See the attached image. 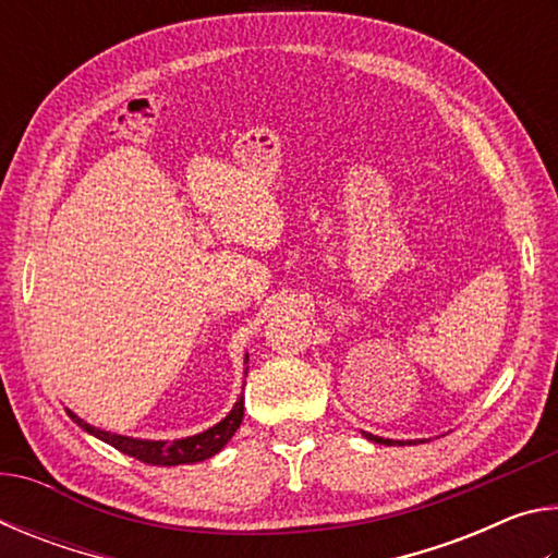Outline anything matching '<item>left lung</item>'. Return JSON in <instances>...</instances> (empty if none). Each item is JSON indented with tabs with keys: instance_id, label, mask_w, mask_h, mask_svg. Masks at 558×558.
Instances as JSON below:
<instances>
[{
	"instance_id": "left-lung-1",
	"label": "left lung",
	"mask_w": 558,
	"mask_h": 558,
	"mask_svg": "<svg viewBox=\"0 0 558 558\" xmlns=\"http://www.w3.org/2000/svg\"><path fill=\"white\" fill-rule=\"evenodd\" d=\"M364 438H369V440H374V442H381V446H403V440L379 438V436H372V433H364ZM405 442H413V440H405Z\"/></svg>"
}]
</instances>
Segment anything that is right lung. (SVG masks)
Returning a JSON list of instances; mask_svg holds the SVG:
<instances>
[{
	"mask_svg": "<svg viewBox=\"0 0 558 558\" xmlns=\"http://www.w3.org/2000/svg\"><path fill=\"white\" fill-rule=\"evenodd\" d=\"M245 362H248V356H245ZM69 415L73 423H78V426L83 430H88L90 436L100 438L102 442H108V446H112L120 452H125V456H130V458L147 462V465H165V468L167 465H189V462H202L206 458L216 456V452H219L226 442L233 438V433L239 430L241 421H243V396L233 403L231 413L226 415L223 421L216 423L214 428L196 433V436H189V438H179V440H143V438L118 436V433L100 430L96 426H90V423L78 418L73 411H69Z\"/></svg>",
	"mask_w": 558,
	"mask_h": 558,
	"instance_id": "obj_1",
	"label": "right lung"
}]
</instances>
